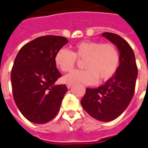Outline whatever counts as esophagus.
Listing matches in <instances>:
<instances>
[{"label": "esophagus", "mask_w": 148, "mask_h": 148, "mask_svg": "<svg viewBox=\"0 0 148 148\" xmlns=\"http://www.w3.org/2000/svg\"><path fill=\"white\" fill-rule=\"evenodd\" d=\"M67 87H68V89H70L71 87L72 86V85H73V84H71V83H67Z\"/></svg>", "instance_id": "34e87169"}]
</instances>
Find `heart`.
<instances>
[{
    "instance_id": "heart-1",
    "label": "heart",
    "mask_w": 148,
    "mask_h": 148,
    "mask_svg": "<svg viewBox=\"0 0 148 148\" xmlns=\"http://www.w3.org/2000/svg\"><path fill=\"white\" fill-rule=\"evenodd\" d=\"M77 58L84 60V70L75 71L66 75V83L80 82L93 84L108 80L113 76L119 65V54L115 45L102 44L93 41H82L73 47V51L61 49L55 57L57 67L63 72H70L74 68Z\"/></svg>"
}]
</instances>
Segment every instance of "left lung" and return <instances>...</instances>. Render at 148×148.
Wrapping results in <instances>:
<instances>
[{
	"label": "left lung",
	"instance_id": "left-lung-1",
	"mask_svg": "<svg viewBox=\"0 0 148 148\" xmlns=\"http://www.w3.org/2000/svg\"><path fill=\"white\" fill-rule=\"evenodd\" d=\"M103 36L117 47L119 65L113 76L95 89L86 88L80 103L85 111L100 122L116 119L129 105L134 93L138 68L134 51L117 34L104 32Z\"/></svg>",
	"mask_w": 148,
	"mask_h": 148
}]
</instances>
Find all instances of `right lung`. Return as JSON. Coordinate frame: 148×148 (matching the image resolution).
Instances as JSON below:
<instances>
[{
	"label": "right lung",
	"instance_id": "1",
	"mask_svg": "<svg viewBox=\"0 0 148 148\" xmlns=\"http://www.w3.org/2000/svg\"><path fill=\"white\" fill-rule=\"evenodd\" d=\"M68 42L65 37L41 36L21 48L11 71L14 101L29 122L44 124L55 117L68 88L55 84L62 74L55 55Z\"/></svg>",
	"mask_w": 148,
	"mask_h": 148
}]
</instances>
